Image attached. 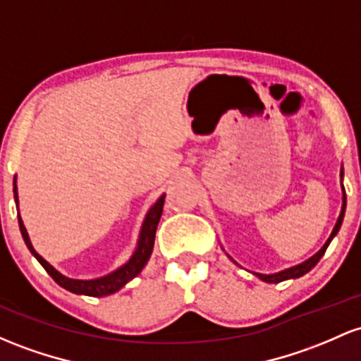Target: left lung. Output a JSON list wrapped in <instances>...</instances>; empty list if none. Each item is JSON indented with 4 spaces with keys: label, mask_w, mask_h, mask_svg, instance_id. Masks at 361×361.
<instances>
[{
    "label": "left lung",
    "mask_w": 361,
    "mask_h": 361,
    "mask_svg": "<svg viewBox=\"0 0 361 361\" xmlns=\"http://www.w3.org/2000/svg\"><path fill=\"white\" fill-rule=\"evenodd\" d=\"M343 178H344V169H343V166H341V190H343L341 212H339V217H338V221H336L334 229H332L331 236H329L326 243H324V247L320 248V250L317 252L315 255H312L310 259H307V260H305V262H302V264L293 265V267H288V269H284V271L274 272V274H260V272H252L253 276H257V277H259L260 281H264V283H269V284H277V283H281V281H288V279H296V277H302V276L307 274L308 271H312V269L315 267L317 262H319V260L322 259L324 253H326L327 247H329V243H331L332 238H334V236L338 235L339 229H341V224H343V219H344V212H346V192H344V187H343ZM223 250H224V248H223ZM226 255H228V253H226ZM228 259H229V260H233L231 257H229V255H228ZM233 262H235L236 265H240L238 262H236V260H233ZM240 267H241V265H240Z\"/></svg>",
    "instance_id": "8db88e82"
}]
</instances>
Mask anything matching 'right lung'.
<instances>
[{
    "label": "right lung",
    "instance_id": "add662e5",
    "mask_svg": "<svg viewBox=\"0 0 361 361\" xmlns=\"http://www.w3.org/2000/svg\"><path fill=\"white\" fill-rule=\"evenodd\" d=\"M13 197H15V204H17V211H18V188H17V174L13 178ZM164 193L150 205V209L145 214L144 221H142L140 231H138V240H137V247L133 250L132 257L126 260L125 264L120 265L118 269H114L113 272L109 274L96 277V279H73V277H68L61 272L56 271L47 260L42 259L37 252L34 250L32 243H30L29 233H27L25 226H23L22 217L18 214V226H20V233H22V238L25 241L27 248H29L30 253L39 260V264L46 269V272L53 277L54 281L59 284L61 288L68 290L75 295H85V296H108L113 295V293L120 291L126 283L137 277L142 272V269L145 267V264L149 262L150 255H152L154 250V240H156V229L157 224H159V219L162 216V205H164Z\"/></svg>",
    "mask_w": 361,
    "mask_h": 361
}]
</instances>
